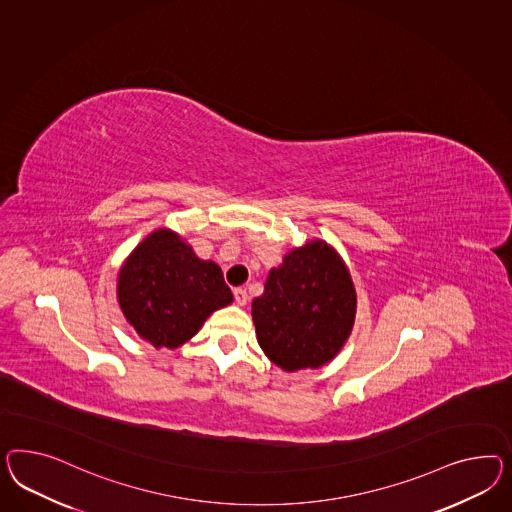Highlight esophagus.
I'll return each mask as SVG.
<instances>
[{
  "label": "esophagus",
  "mask_w": 512,
  "mask_h": 512,
  "mask_svg": "<svg viewBox=\"0 0 512 512\" xmlns=\"http://www.w3.org/2000/svg\"><path fill=\"white\" fill-rule=\"evenodd\" d=\"M248 292L246 289H235V302L238 305L248 304Z\"/></svg>",
  "instance_id": "esophagus-1"
}]
</instances>
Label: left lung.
Wrapping results in <instances>:
<instances>
[{
	"label": "left lung",
	"instance_id": "obj_1",
	"mask_svg": "<svg viewBox=\"0 0 512 512\" xmlns=\"http://www.w3.org/2000/svg\"><path fill=\"white\" fill-rule=\"evenodd\" d=\"M358 296L343 257L326 240L292 248L272 268L251 318L266 358L287 373L318 369L341 352Z\"/></svg>",
	"mask_w": 512,
	"mask_h": 512
}]
</instances>
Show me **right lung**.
<instances>
[{
  "instance_id": "right-lung-1",
  "label": "right lung",
  "mask_w": 512,
  "mask_h": 512,
  "mask_svg": "<svg viewBox=\"0 0 512 512\" xmlns=\"http://www.w3.org/2000/svg\"><path fill=\"white\" fill-rule=\"evenodd\" d=\"M117 304L139 339L175 350L199 332L214 311L233 304V292L214 261L169 227L145 236L117 274Z\"/></svg>"
}]
</instances>
